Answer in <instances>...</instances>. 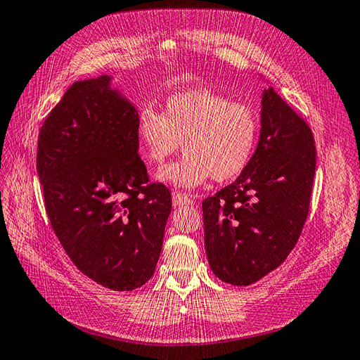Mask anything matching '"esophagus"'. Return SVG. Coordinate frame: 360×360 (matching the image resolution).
Masks as SVG:
<instances>
[{"label": "esophagus", "mask_w": 360, "mask_h": 360, "mask_svg": "<svg viewBox=\"0 0 360 360\" xmlns=\"http://www.w3.org/2000/svg\"><path fill=\"white\" fill-rule=\"evenodd\" d=\"M172 203L174 206H183V205H191L193 200L188 197L185 193H179V191H174L172 193Z\"/></svg>", "instance_id": "34e87169"}]
</instances>
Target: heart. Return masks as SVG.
<instances>
[{"label":"heart","instance_id":"heart-1","mask_svg":"<svg viewBox=\"0 0 360 360\" xmlns=\"http://www.w3.org/2000/svg\"><path fill=\"white\" fill-rule=\"evenodd\" d=\"M135 134L154 166H162L181 143L185 157L160 171L158 180L197 188L210 177L228 181L246 169L259 140V118L248 105L200 87L167 97L162 114L143 106Z\"/></svg>","mask_w":360,"mask_h":360}]
</instances>
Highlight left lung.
Returning a JSON list of instances; mask_svg holds the SVG:
<instances>
[{
  "label": "left lung",
  "instance_id": "8db88e82",
  "mask_svg": "<svg viewBox=\"0 0 360 360\" xmlns=\"http://www.w3.org/2000/svg\"><path fill=\"white\" fill-rule=\"evenodd\" d=\"M260 137L246 169L203 200L205 250L221 282L246 286L282 265L309 211L314 137L305 120L263 91Z\"/></svg>",
  "mask_w": 360,
  "mask_h": 360
}]
</instances>
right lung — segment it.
<instances>
[{"instance_id":"1","label":"right lung","mask_w":360,"mask_h":360,"mask_svg":"<svg viewBox=\"0 0 360 360\" xmlns=\"http://www.w3.org/2000/svg\"><path fill=\"white\" fill-rule=\"evenodd\" d=\"M137 109L110 77L72 84L38 135L37 171L55 236L84 276L132 291L153 277L171 193L149 183Z\"/></svg>"}]
</instances>
